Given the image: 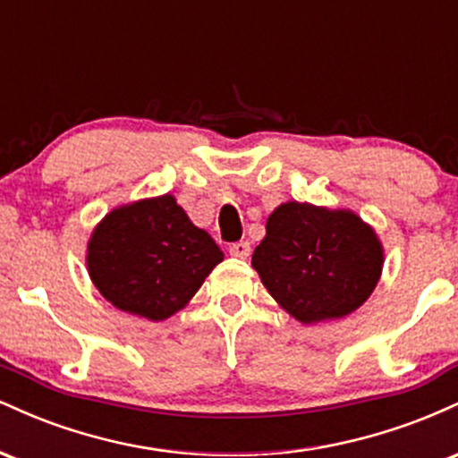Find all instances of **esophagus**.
<instances>
[{
	"instance_id": "34e87169",
	"label": "esophagus",
	"mask_w": 458,
	"mask_h": 458,
	"mask_svg": "<svg viewBox=\"0 0 458 458\" xmlns=\"http://www.w3.org/2000/svg\"><path fill=\"white\" fill-rule=\"evenodd\" d=\"M250 243H247V241H239V243H233L228 247V251H230V256H234V259H247V256H250Z\"/></svg>"
}]
</instances>
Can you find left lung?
I'll return each mask as SVG.
<instances>
[{
  "label": "left lung",
  "instance_id": "8db88e82",
  "mask_svg": "<svg viewBox=\"0 0 458 458\" xmlns=\"http://www.w3.org/2000/svg\"><path fill=\"white\" fill-rule=\"evenodd\" d=\"M383 260L379 236L360 215L293 199L269 215L251 267L282 310L317 325L364 306Z\"/></svg>",
  "mask_w": 458,
  "mask_h": 458
}]
</instances>
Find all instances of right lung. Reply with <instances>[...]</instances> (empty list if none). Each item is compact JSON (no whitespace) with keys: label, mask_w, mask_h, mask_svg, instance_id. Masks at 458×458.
Listing matches in <instances>:
<instances>
[{"label":"right lung","mask_w":458,"mask_h":458,"mask_svg":"<svg viewBox=\"0 0 458 458\" xmlns=\"http://www.w3.org/2000/svg\"><path fill=\"white\" fill-rule=\"evenodd\" d=\"M224 251L172 193L120 204L94 225L86 265L112 306L165 320L196 295Z\"/></svg>","instance_id":"obj_1"}]
</instances>
